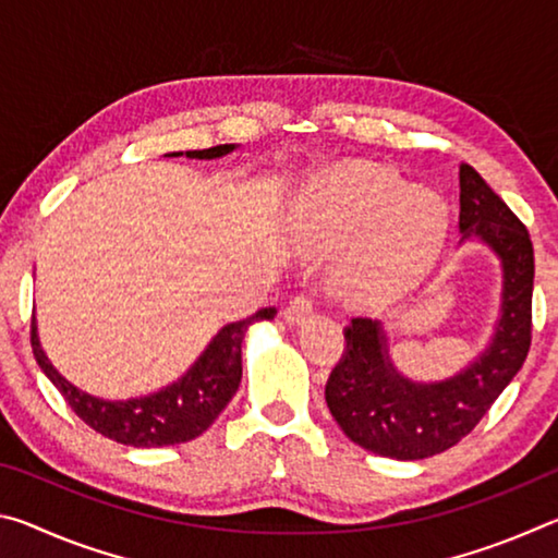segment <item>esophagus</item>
<instances>
[{"instance_id": "34e87169", "label": "esophagus", "mask_w": 558, "mask_h": 558, "mask_svg": "<svg viewBox=\"0 0 558 558\" xmlns=\"http://www.w3.org/2000/svg\"><path fill=\"white\" fill-rule=\"evenodd\" d=\"M315 313V298L313 292H300L290 300V305L286 307V319L292 325L305 323V319Z\"/></svg>"}]
</instances>
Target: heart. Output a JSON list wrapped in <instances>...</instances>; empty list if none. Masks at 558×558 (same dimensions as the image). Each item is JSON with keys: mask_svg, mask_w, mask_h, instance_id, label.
Listing matches in <instances>:
<instances>
[{"mask_svg": "<svg viewBox=\"0 0 558 558\" xmlns=\"http://www.w3.org/2000/svg\"><path fill=\"white\" fill-rule=\"evenodd\" d=\"M305 226L337 241L374 223L337 286L347 300L374 305L409 290L436 260L448 233V211L428 189H413L401 172L379 165H349L310 189Z\"/></svg>", "mask_w": 558, "mask_h": 558, "instance_id": "1", "label": "heart"}]
</instances>
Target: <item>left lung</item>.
I'll return each instance as SVG.
<instances>
[{
    "label": "left lung",
    "mask_w": 558,
    "mask_h": 558,
    "mask_svg": "<svg viewBox=\"0 0 558 558\" xmlns=\"http://www.w3.org/2000/svg\"><path fill=\"white\" fill-rule=\"evenodd\" d=\"M460 231L480 235L502 258V317L487 352L440 384H413L386 356L379 323L354 317L344 327V352L325 386L339 428L356 446L396 460H423L472 433L532 347L534 248L526 226L470 165H460Z\"/></svg>",
    "instance_id": "obj_1"
}]
</instances>
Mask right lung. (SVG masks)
<instances>
[{"label":"right lung","mask_w":558,"mask_h":558,"mask_svg":"<svg viewBox=\"0 0 558 558\" xmlns=\"http://www.w3.org/2000/svg\"><path fill=\"white\" fill-rule=\"evenodd\" d=\"M231 149L233 145H216L209 149H194V153H186V157L214 159L231 153ZM272 315H276V307H263L241 323L226 325L182 379L167 386L165 391L132 401H100L65 381L44 356L34 319L32 349L36 362L56 389L61 391L65 403L93 430L122 442V446L162 448L199 438L211 426L241 384V342L245 329L258 319H270Z\"/></svg>","instance_id":"obj_1"}]
</instances>
